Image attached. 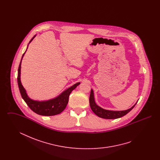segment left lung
<instances>
[{
	"instance_id": "8db88e82",
	"label": "left lung",
	"mask_w": 160,
	"mask_h": 160,
	"mask_svg": "<svg viewBox=\"0 0 160 160\" xmlns=\"http://www.w3.org/2000/svg\"><path fill=\"white\" fill-rule=\"evenodd\" d=\"M89 103H90V106L92 110L95 114L101 118L108 119H118V118H121L122 116H125V114H127L128 113H129L136 104L134 106L132 107L129 109H128L127 110H123V111H111V110H104L96 104L94 100L93 92L92 89H91V93H90Z\"/></svg>"
}]
</instances>
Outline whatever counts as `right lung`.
Masks as SVG:
<instances>
[{
    "label": "right lung",
    "instance_id": "obj_1",
    "mask_svg": "<svg viewBox=\"0 0 160 160\" xmlns=\"http://www.w3.org/2000/svg\"><path fill=\"white\" fill-rule=\"evenodd\" d=\"M35 36H34L31 39L29 43L33 40V39L35 38ZM24 53L25 52L22 56V60ZM22 60L20 61L18 69L17 82H18V88H19L21 95L24 101L27 104V105L29 107V108L33 112L39 115L54 116V115L61 113L64 110V109L65 108L68 102L69 96L71 92L74 89H76L77 86H78L80 83L79 82L74 84L68 89H67L63 93H62V94H61L59 97L54 99H50L46 101H37L32 100L28 97L26 91L23 88V85L22 84L21 81H20V70H21Z\"/></svg>",
    "mask_w": 160,
    "mask_h": 160
}]
</instances>
